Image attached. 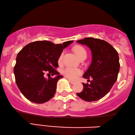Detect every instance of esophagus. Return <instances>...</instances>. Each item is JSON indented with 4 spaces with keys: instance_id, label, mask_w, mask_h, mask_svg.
Listing matches in <instances>:
<instances>
[{
    "instance_id": "34e87169",
    "label": "esophagus",
    "mask_w": 135,
    "mask_h": 135,
    "mask_svg": "<svg viewBox=\"0 0 135 135\" xmlns=\"http://www.w3.org/2000/svg\"><path fill=\"white\" fill-rule=\"evenodd\" d=\"M68 81H69V83L72 84V85H74V84H75V82L73 81H72V80H69H69H68Z\"/></svg>"
}]
</instances>
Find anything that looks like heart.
Here are the masks:
<instances>
[{
  "mask_svg": "<svg viewBox=\"0 0 135 135\" xmlns=\"http://www.w3.org/2000/svg\"><path fill=\"white\" fill-rule=\"evenodd\" d=\"M74 51L76 54L78 56L81 58L83 56H86L87 52L86 49H85L83 46L81 45H76L74 47ZM63 52L60 54L59 57L58 58L59 62H61L62 60L63 57ZM62 74H64L65 76H66L68 78L71 79V80H74L77 78L78 76L80 75L81 74V71L78 68H74L71 67H67L65 69H63Z\"/></svg>",
  "mask_w": 135,
  "mask_h": 135,
  "instance_id": "obj_1",
  "label": "heart"
}]
</instances>
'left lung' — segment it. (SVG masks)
<instances>
[{
	"label": "left lung",
	"mask_w": 135,
	"mask_h": 135,
	"mask_svg": "<svg viewBox=\"0 0 135 135\" xmlns=\"http://www.w3.org/2000/svg\"><path fill=\"white\" fill-rule=\"evenodd\" d=\"M77 42L89 47L92 60L83 76L90 83H83V90L76 95L87 102L97 101L109 92L118 79L120 67L118 53L110 44L103 40L89 37Z\"/></svg>",
	"instance_id": "left-lung-1"
}]
</instances>
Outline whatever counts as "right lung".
Here are the masks:
<instances>
[{
	"label": "right lung",
	"mask_w": 135,
	"mask_h": 135,
	"mask_svg": "<svg viewBox=\"0 0 135 135\" xmlns=\"http://www.w3.org/2000/svg\"><path fill=\"white\" fill-rule=\"evenodd\" d=\"M73 41L55 44L49 41H36L28 44L17 54L14 68L16 83L27 99L43 104L54 96L57 81L62 76L56 70L58 58L63 49ZM45 73L55 75L46 79Z\"/></svg>",
	"instance_id": "right-lung-1"
}]
</instances>
